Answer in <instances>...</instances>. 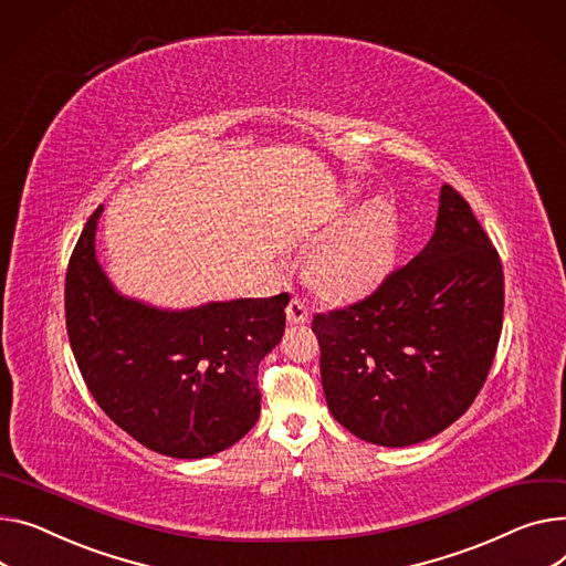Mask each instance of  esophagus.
<instances>
[{"label": "esophagus", "instance_id": "esophagus-1", "mask_svg": "<svg viewBox=\"0 0 566 566\" xmlns=\"http://www.w3.org/2000/svg\"><path fill=\"white\" fill-rule=\"evenodd\" d=\"M286 321L291 325H303V323L310 321V310H307V305L303 303V300L293 297L291 303L286 305Z\"/></svg>", "mask_w": 566, "mask_h": 566}]
</instances>
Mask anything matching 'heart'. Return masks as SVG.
Masks as SVG:
<instances>
[{"label": "heart", "mask_w": 566, "mask_h": 566, "mask_svg": "<svg viewBox=\"0 0 566 566\" xmlns=\"http://www.w3.org/2000/svg\"><path fill=\"white\" fill-rule=\"evenodd\" d=\"M400 213L387 198L366 200L307 256V280L327 297L359 295L378 284L398 252Z\"/></svg>", "instance_id": "heart-1"}]
</instances>
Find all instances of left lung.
<instances>
[{"instance_id":"8db88e82","label":"left lung","mask_w":566,"mask_h":566,"mask_svg":"<svg viewBox=\"0 0 566 566\" xmlns=\"http://www.w3.org/2000/svg\"><path fill=\"white\" fill-rule=\"evenodd\" d=\"M501 327L499 252L443 184L428 245L361 303L312 323L332 417L387 448L439 434L480 394Z\"/></svg>"}]
</instances>
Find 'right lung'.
<instances>
[{"label": "right lung", "instance_id": "obj_1", "mask_svg": "<svg viewBox=\"0 0 566 566\" xmlns=\"http://www.w3.org/2000/svg\"><path fill=\"white\" fill-rule=\"evenodd\" d=\"M99 205L65 275L70 346L106 417L145 448L202 460L256 423L259 361L280 342L289 295L164 310L120 293L97 261Z\"/></svg>", "mask_w": 566, "mask_h": 566}]
</instances>
